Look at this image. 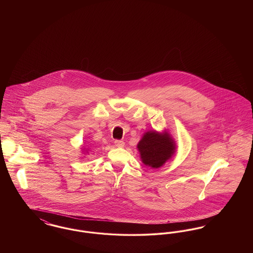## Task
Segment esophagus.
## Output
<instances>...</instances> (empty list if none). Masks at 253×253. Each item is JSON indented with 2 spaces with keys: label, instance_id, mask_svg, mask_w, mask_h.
Returning <instances> with one entry per match:
<instances>
[{
  "label": "esophagus",
  "instance_id": "obj_1",
  "mask_svg": "<svg viewBox=\"0 0 253 253\" xmlns=\"http://www.w3.org/2000/svg\"><path fill=\"white\" fill-rule=\"evenodd\" d=\"M115 145H116L117 147H120V148H121V147H123V146H124V142H123L122 140H116V141H115Z\"/></svg>",
  "mask_w": 253,
  "mask_h": 253
}]
</instances>
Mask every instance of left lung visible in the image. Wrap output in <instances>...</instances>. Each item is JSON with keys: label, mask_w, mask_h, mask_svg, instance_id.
I'll return each instance as SVG.
<instances>
[{"label": "left lung", "mask_w": 253, "mask_h": 253, "mask_svg": "<svg viewBox=\"0 0 253 253\" xmlns=\"http://www.w3.org/2000/svg\"><path fill=\"white\" fill-rule=\"evenodd\" d=\"M136 148L142 163L152 169H158L174 156L176 143L167 130H153L143 133Z\"/></svg>", "instance_id": "8db88e82"}]
</instances>
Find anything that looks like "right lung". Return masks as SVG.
<instances>
[{
	"label": "right lung",
	"mask_w": 253,
	"mask_h": 253,
	"mask_svg": "<svg viewBox=\"0 0 253 253\" xmlns=\"http://www.w3.org/2000/svg\"><path fill=\"white\" fill-rule=\"evenodd\" d=\"M82 151L84 152L83 154H84L85 156V155H87V154L89 153V151H90V150H89V149H86V148H83V149H82Z\"/></svg>",
	"instance_id": "obj_1"
}]
</instances>
